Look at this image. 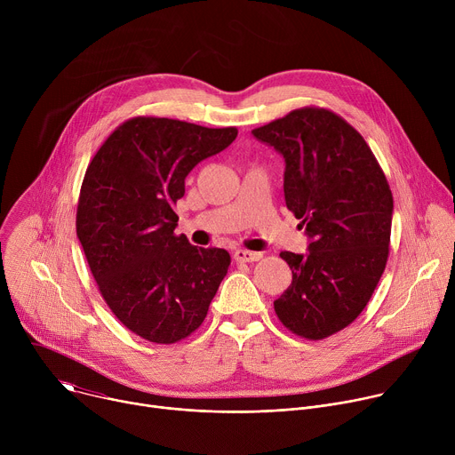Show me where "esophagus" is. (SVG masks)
I'll list each match as a JSON object with an SVG mask.
<instances>
[{
    "instance_id": "34e87169",
    "label": "esophagus",
    "mask_w": 455,
    "mask_h": 455,
    "mask_svg": "<svg viewBox=\"0 0 455 455\" xmlns=\"http://www.w3.org/2000/svg\"><path fill=\"white\" fill-rule=\"evenodd\" d=\"M263 257V253L259 251H250V250H243V248H237L234 251V259L237 263H253V261H259V259Z\"/></svg>"
}]
</instances>
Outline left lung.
<instances>
[{
  "mask_svg": "<svg viewBox=\"0 0 455 455\" xmlns=\"http://www.w3.org/2000/svg\"><path fill=\"white\" fill-rule=\"evenodd\" d=\"M251 133L284 156L286 207L311 237L306 255L281 251L293 279L275 315L297 337L328 339L356 320L385 270L391 187L363 137L331 109H293Z\"/></svg>",
  "mask_w": 455,
  "mask_h": 455,
  "instance_id": "8db88e82",
  "label": "left lung"
}]
</instances>
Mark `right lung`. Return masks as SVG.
<instances>
[{
  "label": "right lung",
  "instance_id": "right-lung-1",
  "mask_svg": "<svg viewBox=\"0 0 455 455\" xmlns=\"http://www.w3.org/2000/svg\"><path fill=\"white\" fill-rule=\"evenodd\" d=\"M235 137V127L133 116L86 169L76 220L86 261L113 315L153 344L196 331L228 272L227 250L174 234V205L187 174Z\"/></svg>",
  "mask_w": 455,
  "mask_h": 455
}]
</instances>
